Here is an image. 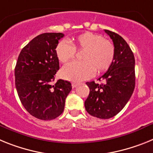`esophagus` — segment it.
Wrapping results in <instances>:
<instances>
[{
	"label": "esophagus",
	"instance_id": "34e87169",
	"mask_svg": "<svg viewBox=\"0 0 153 153\" xmlns=\"http://www.w3.org/2000/svg\"><path fill=\"white\" fill-rule=\"evenodd\" d=\"M78 85H79V83H76V82H72V84H71L72 88H76Z\"/></svg>",
	"mask_w": 153,
	"mask_h": 153
}]
</instances>
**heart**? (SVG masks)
<instances>
[{"mask_svg": "<svg viewBox=\"0 0 153 153\" xmlns=\"http://www.w3.org/2000/svg\"><path fill=\"white\" fill-rule=\"evenodd\" d=\"M75 51H83L81 62H71L62 68V77L71 82H81L91 78L95 71H107L115 59V48L111 42L100 34L86 31L67 41H62L56 47V56L62 63L75 58Z\"/></svg>", "mask_w": 153, "mask_h": 153, "instance_id": "1", "label": "heart"}]
</instances>
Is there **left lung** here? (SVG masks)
Segmentation results:
<instances>
[{
  "instance_id": "8db88e82",
  "label": "left lung",
  "mask_w": 153,
  "mask_h": 153,
  "mask_svg": "<svg viewBox=\"0 0 153 153\" xmlns=\"http://www.w3.org/2000/svg\"><path fill=\"white\" fill-rule=\"evenodd\" d=\"M112 40L115 59L99 80L105 83L88 82L89 95L85 102L88 113L99 119H110L125 107L133 93L135 84V58L132 50L119 34L105 30Z\"/></svg>"
}]
</instances>
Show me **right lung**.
Wrapping results in <instances>:
<instances>
[{"label":"right lung","mask_w":153,"mask_h":153,"mask_svg":"<svg viewBox=\"0 0 153 153\" xmlns=\"http://www.w3.org/2000/svg\"><path fill=\"white\" fill-rule=\"evenodd\" d=\"M62 33H44L33 38L20 53L14 69L15 86L25 108L34 117L51 120L63 112L71 83L59 79L52 85L59 69L56 56Z\"/></svg>","instance_id":"add662e5"}]
</instances>
